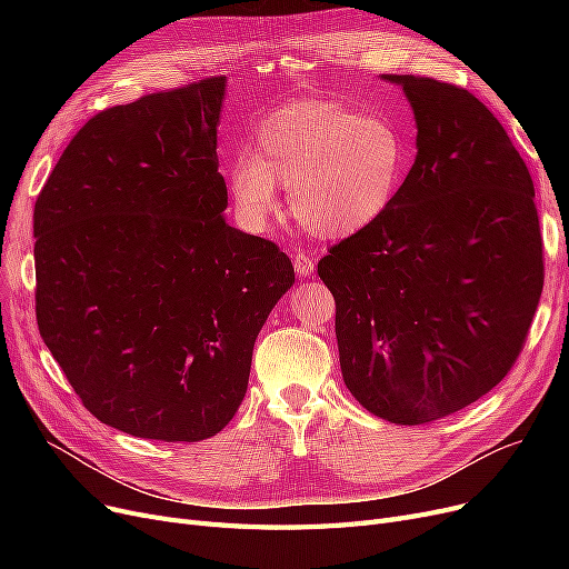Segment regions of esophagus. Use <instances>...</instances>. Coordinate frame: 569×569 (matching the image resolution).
<instances>
[{
	"instance_id": "34e87169",
	"label": "esophagus",
	"mask_w": 569,
	"mask_h": 569,
	"mask_svg": "<svg viewBox=\"0 0 569 569\" xmlns=\"http://www.w3.org/2000/svg\"><path fill=\"white\" fill-rule=\"evenodd\" d=\"M292 264H295V272L300 274V277H311V274H313V269H316V260H313V256H309V253H305V251L295 253Z\"/></svg>"
}]
</instances>
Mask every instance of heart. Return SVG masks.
I'll return each instance as SVG.
<instances>
[{"label":"heart","instance_id":"heart-1","mask_svg":"<svg viewBox=\"0 0 569 569\" xmlns=\"http://www.w3.org/2000/svg\"><path fill=\"white\" fill-rule=\"evenodd\" d=\"M410 166V144L395 119L343 103H290L267 114L253 152L230 166L239 219L262 230L288 184L290 212L320 237L355 234L395 204Z\"/></svg>","mask_w":569,"mask_h":569}]
</instances>
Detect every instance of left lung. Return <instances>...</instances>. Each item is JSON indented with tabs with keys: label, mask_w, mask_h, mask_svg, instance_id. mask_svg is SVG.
<instances>
[{
	"label": "left lung",
	"mask_w": 569,
	"mask_h": 569,
	"mask_svg": "<svg viewBox=\"0 0 569 569\" xmlns=\"http://www.w3.org/2000/svg\"><path fill=\"white\" fill-rule=\"evenodd\" d=\"M382 80L412 108L417 157L390 212L335 244L318 277L350 395L415 427L512 369L545 286L542 237L530 172L480 99L433 78Z\"/></svg>",
	"instance_id": "obj_1"
}]
</instances>
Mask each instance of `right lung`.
Here are the masks:
<instances>
[{
  "label": "right lung",
  "mask_w": 569,
  "mask_h": 569,
  "mask_svg": "<svg viewBox=\"0 0 569 569\" xmlns=\"http://www.w3.org/2000/svg\"><path fill=\"white\" fill-rule=\"evenodd\" d=\"M223 97L214 76L94 114L34 204L41 339L82 406L138 438L217 436L295 283L274 242L223 217Z\"/></svg>",
  "instance_id": "obj_1"
}]
</instances>
